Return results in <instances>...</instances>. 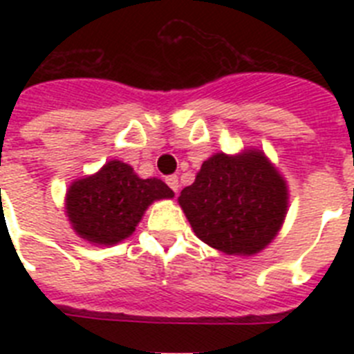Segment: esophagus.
Instances as JSON below:
<instances>
[{"mask_svg":"<svg viewBox=\"0 0 354 354\" xmlns=\"http://www.w3.org/2000/svg\"><path fill=\"white\" fill-rule=\"evenodd\" d=\"M167 184L171 187V189H174L175 193L179 192V177H177V175H168Z\"/></svg>","mask_w":354,"mask_h":354,"instance_id":"34e87169","label":"esophagus"}]
</instances>
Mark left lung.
Masks as SVG:
<instances>
[{
  "label": "left lung",
  "mask_w": 354,
  "mask_h": 354,
  "mask_svg": "<svg viewBox=\"0 0 354 354\" xmlns=\"http://www.w3.org/2000/svg\"><path fill=\"white\" fill-rule=\"evenodd\" d=\"M177 200L200 241L225 255L252 257L280 232L289 187L264 150L252 147L205 159Z\"/></svg>",
  "instance_id": "1"
}]
</instances>
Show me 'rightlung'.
Segmentation results:
<instances>
[{"label": "right lung", "instance_id": "right-lung-1", "mask_svg": "<svg viewBox=\"0 0 354 354\" xmlns=\"http://www.w3.org/2000/svg\"><path fill=\"white\" fill-rule=\"evenodd\" d=\"M165 198H174V192L161 179H142L131 165L111 159L95 174L72 180L65 212L81 239L113 246L133 236L149 205Z\"/></svg>", "mask_w": 354, "mask_h": 354}]
</instances>
